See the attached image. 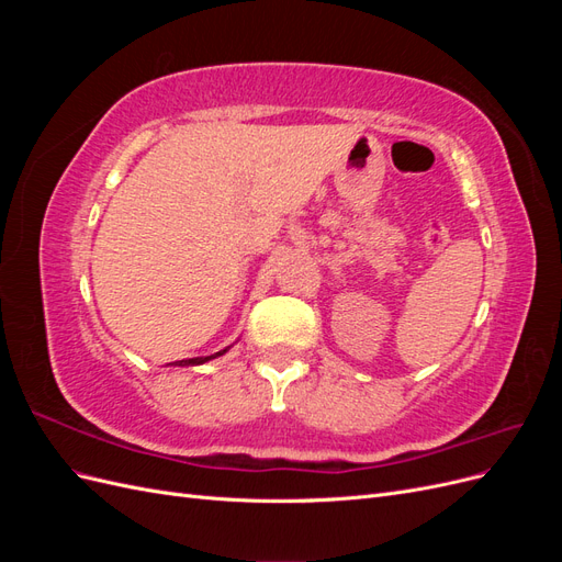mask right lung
<instances>
[{
  "label": "right lung",
  "mask_w": 562,
  "mask_h": 562,
  "mask_svg": "<svg viewBox=\"0 0 562 562\" xmlns=\"http://www.w3.org/2000/svg\"><path fill=\"white\" fill-rule=\"evenodd\" d=\"M229 347H232V345H229ZM229 347L220 349V351H215V353H209V356H194V359H180V361L166 363V366H180V368H187V366H201V363H206V361H213V359H217V356L227 353V351H229Z\"/></svg>",
  "instance_id": "add662e5"
}]
</instances>
